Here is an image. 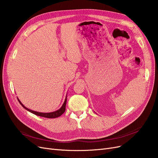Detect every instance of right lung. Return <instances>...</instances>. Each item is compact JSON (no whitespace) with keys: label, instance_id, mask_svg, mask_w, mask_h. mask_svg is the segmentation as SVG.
<instances>
[{"label":"right lung","instance_id":"right-lung-1","mask_svg":"<svg viewBox=\"0 0 158 158\" xmlns=\"http://www.w3.org/2000/svg\"><path fill=\"white\" fill-rule=\"evenodd\" d=\"M18 100L19 103H20L21 104V106L24 108L25 109H26L27 111H30L31 113H32L33 114H35V115H37V116H40V117H45V118H56V117H60V115H62L63 114L65 110H66V97L65 98V100H64V103L63 104V106H62V107L59 109L57 110V111H54V112H51V113H40V112H37V111H32V110L31 109H29L28 108L26 107L23 105L21 103V102L19 100V99L18 98Z\"/></svg>","mask_w":158,"mask_h":158}]
</instances>
